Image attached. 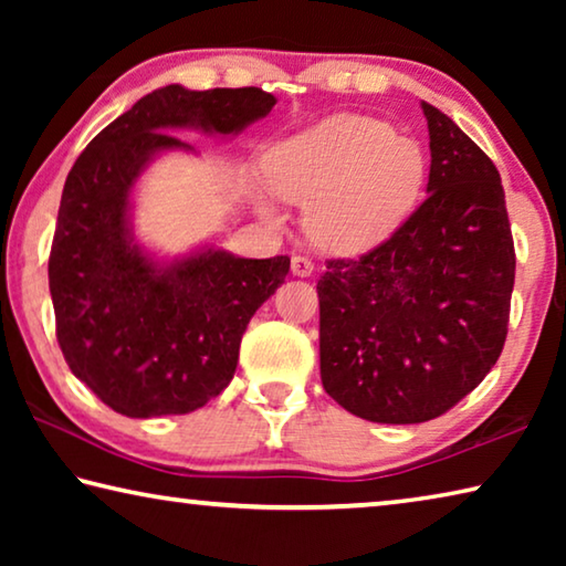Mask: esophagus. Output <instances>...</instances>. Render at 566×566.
Instances as JSON below:
<instances>
[{
  "label": "esophagus",
  "mask_w": 566,
  "mask_h": 566,
  "mask_svg": "<svg viewBox=\"0 0 566 566\" xmlns=\"http://www.w3.org/2000/svg\"><path fill=\"white\" fill-rule=\"evenodd\" d=\"M314 272V262L310 256H302V254H294L292 256V274L294 276H310Z\"/></svg>",
  "instance_id": "34e87169"
}]
</instances>
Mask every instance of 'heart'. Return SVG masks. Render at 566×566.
<instances>
[{
	"label": "heart",
	"instance_id": "1",
	"mask_svg": "<svg viewBox=\"0 0 566 566\" xmlns=\"http://www.w3.org/2000/svg\"><path fill=\"white\" fill-rule=\"evenodd\" d=\"M262 179L274 197L306 207V232L319 247L359 252L385 239L415 202L424 155L385 122L339 114L274 145ZM254 205L282 222L264 191L254 189Z\"/></svg>",
	"mask_w": 566,
	"mask_h": 566
}]
</instances>
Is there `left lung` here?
<instances>
[{
    "instance_id": "1",
    "label": "left lung",
    "mask_w": 566,
    "mask_h": 566,
    "mask_svg": "<svg viewBox=\"0 0 566 566\" xmlns=\"http://www.w3.org/2000/svg\"><path fill=\"white\" fill-rule=\"evenodd\" d=\"M427 199L359 260L317 282L327 395L379 424H419L496 364L510 324L514 242L494 161L432 104Z\"/></svg>"
}]
</instances>
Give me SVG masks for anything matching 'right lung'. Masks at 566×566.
<instances>
[{
	"label": "right lung",
	"instance_id": "1",
	"mask_svg": "<svg viewBox=\"0 0 566 566\" xmlns=\"http://www.w3.org/2000/svg\"><path fill=\"white\" fill-rule=\"evenodd\" d=\"M274 104L260 87L169 84L104 127L66 175L50 252L56 342L72 375L124 417L189 415L217 397L249 319L290 272V256L214 247L157 262L132 232L134 181L161 151H195L171 129L227 137Z\"/></svg>",
	"mask_w": 566,
	"mask_h": 566
}]
</instances>
